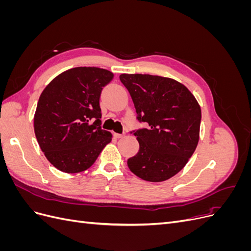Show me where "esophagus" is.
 Returning a JSON list of instances; mask_svg holds the SVG:
<instances>
[{"instance_id": "esophagus-1", "label": "esophagus", "mask_w": 251, "mask_h": 251, "mask_svg": "<svg viewBox=\"0 0 251 251\" xmlns=\"http://www.w3.org/2000/svg\"><path fill=\"white\" fill-rule=\"evenodd\" d=\"M114 137L115 138H123L124 134H118V133H114Z\"/></svg>"}]
</instances>
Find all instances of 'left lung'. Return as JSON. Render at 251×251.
Listing matches in <instances>:
<instances>
[{"mask_svg": "<svg viewBox=\"0 0 251 251\" xmlns=\"http://www.w3.org/2000/svg\"><path fill=\"white\" fill-rule=\"evenodd\" d=\"M133 100L138 120L148 128L136 131L139 151L127 160L142 180L161 182L178 174L198 146L201 108L184 85L150 74H120Z\"/></svg>", "mask_w": 251, "mask_h": 251, "instance_id": "1", "label": "left lung"}]
</instances>
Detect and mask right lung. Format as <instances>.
Listing matches in <instances>:
<instances>
[{
    "label": "right lung",
    "mask_w": 251,
    "mask_h": 251,
    "mask_svg": "<svg viewBox=\"0 0 251 251\" xmlns=\"http://www.w3.org/2000/svg\"><path fill=\"white\" fill-rule=\"evenodd\" d=\"M114 74L97 67L60 73L43 90L34 114V133L48 161L68 174L92 165L112 140L102 130L100 97Z\"/></svg>",
    "instance_id": "obj_1"
}]
</instances>
